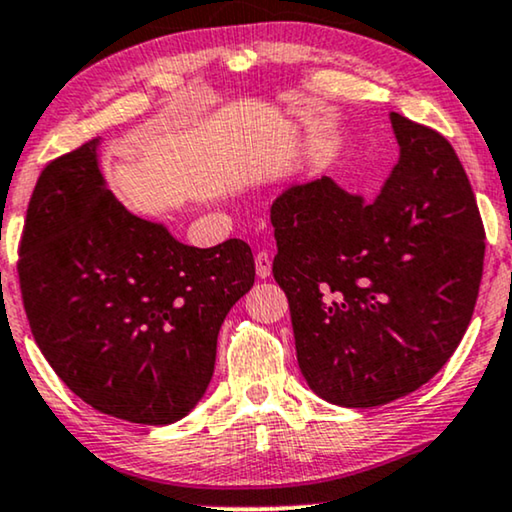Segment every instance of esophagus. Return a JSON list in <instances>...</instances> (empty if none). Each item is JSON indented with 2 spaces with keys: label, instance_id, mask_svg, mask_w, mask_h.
I'll return each mask as SVG.
<instances>
[{
  "label": "esophagus",
  "instance_id": "obj_1",
  "mask_svg": "<svg viewBox=\"0 0 512 512\" xmlns=\"http://www.w3.org/2000/svg\"><path fill=\"white\" fill-rule=\"evenodd\" d=\"M255 271H257V276H260V278L271 276V257H269V252H257Z\"/></svg>",
  "mask_w": 512,
  "mask_h": 512
}]
</instances>
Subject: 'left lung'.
I'll return each mask as SVG.
<instances>
[{
	"instance_id": "obj_1",
	"label": "left lung",
	"mask_w": 512,
	"mask_h": 512,
	"mask_svg": "<svg viewBox=\"0 0 512 512\" xmlns=\"http://www.w3.org/2000/svg\"><path fill=\"white\" fill-rule=\"evenodd\" d=\"M391 126L400 159L377 199L323 175L271 206L299 370L339 407L386 405L433 379L480 290L485 227L459 156L403 114Z\"/></svg>"
}]
</instances>
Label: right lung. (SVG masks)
Segmentation results:
<instances>
[{"label":"right lung","instance_id":"add662e5","mask_svg":"<svg viewBox=\"0 0 512 512\" xmlns=\"http://www.w3.org/2000/svg\"><path fill=\"white\" fill-rule=\"evenodd\" d=\"M95 138L34 187L18 278L34 342L93 410L133 424L187 417L213 379L217 335L255 283L250 245L180 243L109 192Z\"/></svg>","mask_w":512,"mask_h":512}]
</instances>
